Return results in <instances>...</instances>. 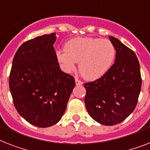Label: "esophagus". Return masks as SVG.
Here are the masks:
<instances>
[{"label":"esophagus","mask_w":150,"mask_h":150,"mask_svg":"<svg viewBox=\"0 0 150 150\" xmlns=\"http://www.w3.org/2000/svg\"><path fill=\"white\" fill-rule=\"evenodd\" d=\"M75 83H76V85H82L83 82L80 81L78 78H75Z\"/></svg>","instance_id":"34e87169"}]
</instances>
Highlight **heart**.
Returning a JSON list of instances; mask_svg holds the SVG:
<instances>
[{"instance_id": "obj_1", "label": "heart", "mask_w": 150, "mask_h": 150, "mask_svg": "<svg viewBox=\"0 0 150 150\" xmlns=\"http://www.w3.org/2000/svg\"><path fill=\"white\" fill-rule=\"evenodd\" d=\"M56 53V58L64 72L70 73L79 61V71L86 80L100 79L108 72L116 57V48L110 40L94 38H76Z\"/></svg>"}]
</instances>
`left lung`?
Here are the masks:
<instances>
[{
    "label": "left lung",
    "mask_w": 150,
    "mask_h": 150,
    "mask_svg": "<svg viewBox=\"0 0 150 150\" xmlns=\"http://www.w3.org/2000/svg\"><path fill=\"white\" fill-rule=\"evenodd\" d=\"M116 60L104 76L84 83L86 110L95 121L106 126L122 122L133 112L141 90L139 60L133 50L114 37Z\"/></svg>",
    "instance_id": "left-lung-1"
}]
</instances>
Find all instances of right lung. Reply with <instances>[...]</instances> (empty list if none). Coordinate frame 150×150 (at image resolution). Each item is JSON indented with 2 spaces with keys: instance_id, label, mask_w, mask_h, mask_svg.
Returning a JSON list of instances; mask_svg holds the SVG:
<instances>
[{
  "instance_id": "1",
  "label": "right lung",
  "mask_w": 150,
  "mask_h": 150,
  "mask_svg": "<svg viewBox=\"0 0 150 150\" xmlns=\"http://www.w3.org/2000/svg\"><path fill=\"white\" fill-rule=\"evenodd\" d=\"M56 38L52 33L23 43L14 55L9 77L18 113L42 128L60 120L75 86L74 78L59 67L54 47Z\"/></svg>"
}]
</instances>
